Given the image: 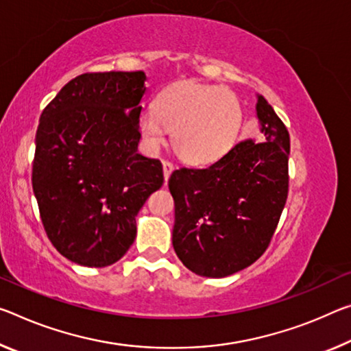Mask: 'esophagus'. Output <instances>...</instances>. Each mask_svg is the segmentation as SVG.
<instances>
[{"mask_svg":"<svg viewBox=\"0 0 351 351\" xmlns=\"http://www.w3.org/2000/svg\"><path fill=\"white\" fill-rule=\"evenodd\" d=\"M162 169H164V178H165V181H169L171 171L175 170V164L171 162V160H169V159H164V160H162Z\"/></svg>","mask_w":351,"mask_h":351,"instance_id":"esophagus-1","label":"esophagus"}]
</instances>
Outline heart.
Returning a JSON list of instances; mask_svg holds the SVG:
<instances>
[{
    "label": "heart",
    "mask_w": 351,
    "mask_h": 351,
    "mask_svg": "<svg viewBox=\"0 0 351 351\" xmlns=\"http://www.w3.org/2000/svg\"><path fill=\"white\" fill-rule=\"evenodd\" d=\"M243 114L234 93L198 82L164 88L153 110L138 117V130L149 149H158L173 131V147L191 164H213L234 147Z\"/></svg>",
    "instance_id": "1"
}]
</instances>
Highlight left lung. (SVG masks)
Returning <instances> with one entry per match:
<instances>
[{"instance_id":"obj_1","label":"left lung","mask_w":351,"mask_h":351,"mask_svg":"<svg viewBox=\"0 0 351 351\" xmlns=\"http://www.w3.org/2000/svg\"><path fill=\"white\" fill-rule=\"evenodd\" d=\"M256 112L265 142L245 141L208 169L175 170L173 248L189 270L223 278L269 248L289 192V131L264 97Z\"/></svg>"}]
</instances>
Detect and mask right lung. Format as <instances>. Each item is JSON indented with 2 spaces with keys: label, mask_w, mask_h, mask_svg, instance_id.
I'll use <instances>...</instances> for the list:
<instances>
[{
  "label": "right lung",
  "mask_w": 351,
  "mask_h": 351,
  "mask_svg": "<svg viewBox=\"0 0 351 351\" xmlns=\"http://www.w3.org/2000/svg\"><path fill=\"white\" fill-rule=\"evenodd\" d=\"M145 80L80 75L40 115L32 189L49 242L71 263H117L134 242L137 213L164 184L160 160L137 153Z\"/></svg>",
  "instance_id": "obj_1"
}]
</instances>
